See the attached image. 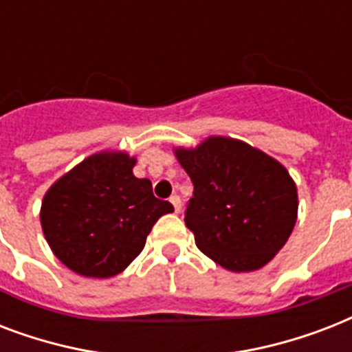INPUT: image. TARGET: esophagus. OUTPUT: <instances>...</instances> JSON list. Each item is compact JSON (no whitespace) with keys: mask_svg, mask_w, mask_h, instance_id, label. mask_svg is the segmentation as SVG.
I'll list each match as a JSON object with an SVG mask.
<instances>
[{"mask_svg":"<svg viewBox=\"0 0 352 352\" xmlns=\"http://www.w3.org/2000/svg\"><path fill=\"white\" fill-rule=\"evenodd\" d=\"M170 203L173 204V208H175V214H179V212H181V197H179V195H171Z\"/></svg>","mask_w":352,"mask_h":352,"instance_id":"esophagus-1","label":"esophagus"}]
</instances>
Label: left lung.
<instances>
[{
  "label": "left lung",
  "mask_w": 352,
  "mask_h": 352,
  "mask_svg": "<svg viewBox=\"0 0 352 352\" xmlns=\"http://www.w3.org/2000/svg\"><path fill=\"white\" fill-rule=\"evenodd\" d=\"M173 153L193 182L184 223L199 250L230 272L272 261L298 219V188L287 168L230 137Z\"/></svg>",
  "instance_id": "1"
}]
</instances>
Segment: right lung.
<instances>
[{"label":"right lung","instance_id":"add662e5","mask_svg":"<svg viewBox=\"0 0 352 352\" xmlns=\"http://www.w3.org/2000/svg\"><path fill=\"white\" fill-rule=\"evenodd\" d=\"M137 159L126 151H98L62 175L43 195L41 230L52 254L85 278H113L142 252L168 201L151 181L137 179Z\"/></svg>","mask_w":352,"mask_h":352}]
</instances>
